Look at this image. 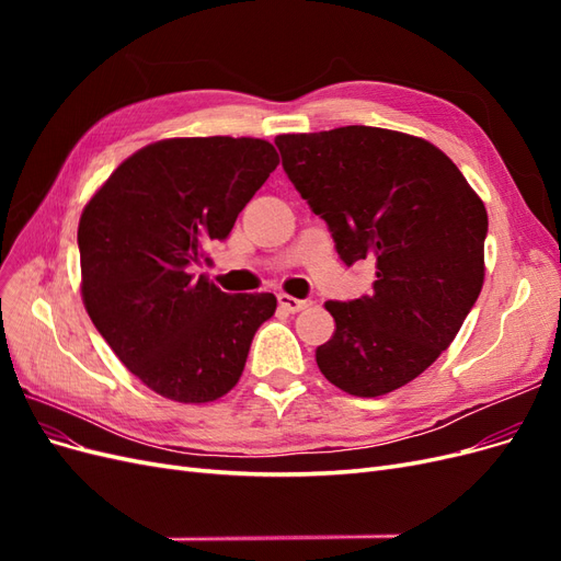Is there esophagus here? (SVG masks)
<instances>
[{
  "mask_svg": "<svg viewBox=\"0 0 561 561\" xmlns=\"http://www.w3.org/2000/svg\"><path fill=\"white\" fill-rule=\"evenodd\" d=\"M278 304H280V309H285V311L299 313V311L311 307V299H297V297H290V295H278Z\"/></svg>",
  "mask_w": 561,
  "mask_h": 561,
  "instance_id": "1",
  "label": "esophagus"
}]
</instances>
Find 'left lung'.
<instances>
[{"instance_id":"obj_1","label":"left lung","mask_w":561,"mask_h":561,"mask_svg":"<svg viewBox=\"0 0 561 561\" xmlns=\"http://www.w3.org/2000/svg\"><path fill=\"white\" fill-rule=\"evenodd\" d=\"M283 168L328 222L346 266L371 260V297L325 301L322 375L379 398L426 371L461 330L484 283L486 208L454 161L400 130L344 126L278 135Z\"/></svg>"}]
</instances>
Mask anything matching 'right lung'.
Wrapping results in <instances>:
<instances>
[{"instance_id":"obj_1","label":"right lung","mask_w":561,"mask_h":561,"mask_svg":"<svg viewBox=\"0 0 561 561\" xmlns=\"http://www.w3.org/2000/svg\"><path fill=\"white\" fill-rule=\"evenodd\" d=\"M276 165L260 138L159 140L118 165L81 213L83 307L116 358L168 400L227 396L276 311L271 293L227 295L192 274Z\"/></svg>"}]
</instances>
